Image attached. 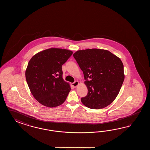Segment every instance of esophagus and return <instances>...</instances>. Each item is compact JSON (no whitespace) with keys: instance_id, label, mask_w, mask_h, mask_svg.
<instances>
[{"instance_id":"obj_1","label":"esophagus","mask_w":150,"mask_h":150,"mask_svg":"<svg viewBox=\"0 0 150 150\" xmlns=\"http://www.w3.org/2000/svg\"><path fill=\"white\" fill-rule=\"evenodd\" d=\"M79 82H78V81H76L74 83H72V86H74V88H76V87L78 86V85H79Z\"/></svg>"}]
</instances>
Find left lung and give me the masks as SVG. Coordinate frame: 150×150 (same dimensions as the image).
<instances>
[{
	"label": "left lung",
	"instance_id": "1",
	"mask_svg": "<svg viewBox=\"0 0 150 150\" xmlns=\"http://www.w3.org/2000/svg\"><path fill=\"white\" fill-rule=\"evenodd\" d=\"M73 56L83 71L88 89L87 95L81 99L83 105L99 109L112 103L125 80L124 67L120 58L100 49L78 50Z\"/></svg>",
	"mask_w": 150,
	"mask_h": 150
}]
</instances>
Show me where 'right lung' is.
Returning a JSON list of instances; mask_svg holds the SVG:
<instances>
[{
    "mask_svg": "<svg viewBox=\"0 0 150 150\" xmlns=\"http://www.w3.org/2000/svg\"><path fill=\"white\" fill-rule=\"evenodd\" d=\"M73 52L52 48L40 51L29 61L25 79L32 95L42 105L52 108L60 105L71 91L63 78L62 66Z\"/></svg>",
    "mask_w": 150,
    "mask_h": 150,
    "instance_id": "right-lung-1",
    "label": "right lung"
}]
</instances>
